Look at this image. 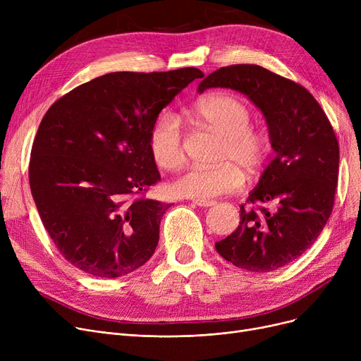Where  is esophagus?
<instances>
[{"instance_id":"esophagus-1","label":"esophagus","mask_w":361,"mask_h":361,"mask_svg":"<svg viewBox=\"0 0 361 361\" xmlns=\"http://www.w3.org/2000/svg\"><path fill=\"white\" fill-rule=\"evenodd\" d=\"M193 203H195L196 206H200V207H209V206H214V204H215L214 200H197V199H195Z\"/></svg>"}]
</instances>
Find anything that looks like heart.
I'll use <instances>...</instances> for the list:
<instances>
[{
  "mask_svg": "<svg viewBox=\"0 0 361 361\" xmlns=\"http://www.w3.org/2000/svg\"><path fill=\"white\" fill-rule=\"evenodd\" d=\"M193 117L207 130L222 137L218 159L209 168L190 166L180 174L171 188L180 197L207 200L235 192L245 173L255 174L271 155V140L267 131L250 126L252 112L240 98L228 93H214L202 98L192 109ZM149 150L162 169H176L184 161L183 136L177 120L161 117L149 133Z\"/></svg>",
  "mask_w": 361,
  "mask_h": 361,
  "instance_id": "heart-1",
  "label": "heart"
}]
</instances>
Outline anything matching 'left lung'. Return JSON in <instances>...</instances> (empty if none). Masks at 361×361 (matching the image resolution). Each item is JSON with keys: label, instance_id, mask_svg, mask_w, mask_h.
I'll use <instances>...</instances> for the list:
<instances>
[{"label": "left lung", "instance_id": "8db88e82", "mask_svg": "<svg viewBox=\"0 0 361 361\" xmlns=\"http://www.w3.org/2000/svg\"><path fill=\"white\" fill-rule=\"evenodd\" d=\"M211 87L244 93L267 118L276 152L240 206L237 230L215 243L216 252L245 271H276L310 247L332 214L339 169L334 127L306 87L256 64L221 67L197 90ZM268 201L277 204L274 213L257 206Z\"/></svg>", "mask_w": 361, "mask_h": 361}]
</instances>
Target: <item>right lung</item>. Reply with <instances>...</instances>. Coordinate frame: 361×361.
Segmentation results:
<instances>
[{
    "label": "right lung",
    "mask_w": 361,
    "mask_h": 361,
    "mask_svg": "<svg viewBox=\"0 0 361 361\" xmlns=\"http://www.w3.org/2000/svg\"><path fill=\"white\" fill-rule=\"evenodd\" d=\"M199 68L108 73L55 101L32 145L29 183L55 247L99 278L131 274L154 255L171 206L145 193L159 180L149 133Z\"/></svg>",
    "instance_id": "obj_1"
}]
</instances>
